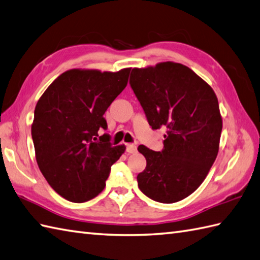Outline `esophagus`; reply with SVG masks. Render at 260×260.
<instances>
[{"label":"esophagus","instance_id":"obj_1","mask_svg":"<svg viewBox=\"0 0 260 260\" xmlns=\"http://www.w3.org/2000/svg\"><path fill=\"white\" fill-rule=\"evenodd\" d=\"M126 152L128 153L137 152V146L132 145V143H128V145H126Z\"/></svg>","mask_w":260,"mask_h":260}]
</instances>
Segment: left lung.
Wrapping results in <instances>:
<instances>
[{
	"label": "left lung",
	"instance_id": "left-lung-1",
	"mask_svg": "<svg viewBox=\"0 0 260 260\" xmlns=\"http://www.w3.org/2000/svg\"><path fill=\"white\" fill-rule=\"evenodd\" d=\"M129 83L151 128H167L162 151L138 147L147 160L138 187L158 203H177L197 190L217 158L222 130L218 99L191 69L175 62L132 69Z\"/></svg>",
	"mask_w": 260,
	"mask_h": 260
}]
</instances>
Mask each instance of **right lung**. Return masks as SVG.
<instances>
[{"instance_id": "1", "label": "right lung", "mask_w": 260, "mask_h": 260, "mask_svg": "<svg viewBox=\"0 0 260 260\" xmlns=\"http://www.w3.org/2000/svg\"><path fill=\"white\" fill-rule=\"evenodd\" d=\"M118 72L72 69L57 77L37 103L32 139L40 170L61 197L84 203L106 186L125 147H112L103 114L128 83Z\"/></svg>"}]
</instances>
